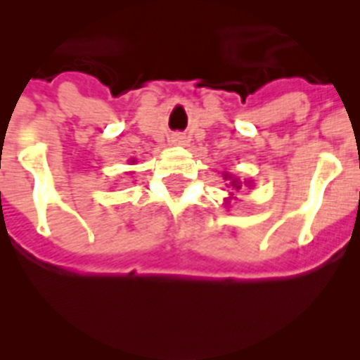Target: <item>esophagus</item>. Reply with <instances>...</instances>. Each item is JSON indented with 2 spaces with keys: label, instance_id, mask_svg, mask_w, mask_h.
I'll return each instance as SVG.
<instances>
[{
  "label": "esophagus",
  "instance_id": "1",
  "mask_svg": "<svg viewBox=\"0 0 360 360\" xmlns=\"http://www.w3.org/2000/svg\"><path fill=\"white\" fill-rule=\"evenodd\" d=\"M174 141H175V143H185V136L175 134V136H174Z\"/></svg>",
  "mask_w": 360,
  "mask_h": 360
}]
</instances>
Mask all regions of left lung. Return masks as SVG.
<instances>
[{
  "label": "left lung",
  "mask_w": 360,
  "mask_h": 360,
  "mask_svg": "<svg viewBox=\"0 0 360 360\" xmlns=\"http://www.w3.org/2000/svg\"><path fill=\"white\" fill-rule=\"evenodd\" d=\"M224 179H226V181H230V186H233L236 191H239V188H240L239 179H236V177H231L230 174H224Z\"/></svg>",
  "instance_id": "8db88e82"
}]
</instances>
